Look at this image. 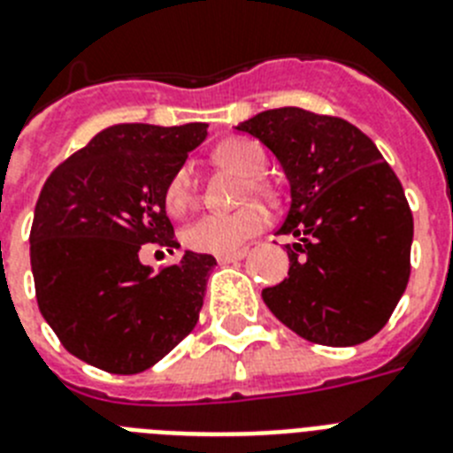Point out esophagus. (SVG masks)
<instances>
[{"instance_id": "34e87169", "label": "esophagus", "mask_w": 453, "mask_h": 453, "mask_svg": "<svg viewBox=\"0 0 453 453\" xmlns=\"http://www.w3.org/2000/svg\"><path fill=\"white\" fill-rule=\"evenodd\" d=\"M246 253H249V250L242 249V250H234V253H227V256H219V257H216V260H219V265H230V262L244 260Z\"/></svg>"}]
</instances>
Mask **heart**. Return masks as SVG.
Segmentation results:
<instances>
[{"label":"heart","mask_w":453,"mask_h":453,"mask_svg":"<svg viewBox=\"0 0 453 453\" xmlns=\"http://www.w3.org/2000/svg\"><path fill=\"white\" fill-rule=\"evenodd\" d=\"M214 158L223 165H230L244 177H250V191L262 193L260 174L267 168V154L262 144L253 138H227L214 150ZM196 200V170L191 163H184L170 174L165 191H163V203L173 216L184 214ZM267 211L260 204H249V207L233 211V214H204L184 230V244L197 253H214V256H227L234 253L256 237L262 227L267 226Z\"/></svg>","instance_id":"1"}]
</instances>
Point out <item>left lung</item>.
<instances>
[{
    "mask_svg": "<svg viewBox=\"0 0 453 453\" xmlns=\"http://www.w3.org/2000/svg\"><path fill=\"white\" fill-rule=\"evenodd\" d=\"M237 131L267 144L290 181L279 234L288 279L262 290L276 318L311 343L359 345L387 325L408 288L412 211L373 140L341 117L265 110Z\"/></svg>",
    "mask_w": 453,
    "mask_h": 453,
    "instance_id": "8db88e82",
    "label": "left lung"
}]
</instances>
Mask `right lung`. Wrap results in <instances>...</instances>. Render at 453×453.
I'll use <instances>...</instances> for the list:
<instances>
[{
  "mask_svg": "<svg viewBox=\"0 0 453 453\" xmlns=\"http://www.w3.org/2000/svg\"><path fill=\"white\" fill-rule=\"evenodd\" d=\"M207 124H115L57 165L29 233L41 315L64 348L117 375L147 371L193 332L216 260L186 250L158 269L144 244L177 249L163 191Z\"/></svg>",
  "mask_w": 453,
  "mask_h": 453,
  "instance_id": "add662e5",
  "label": "right lung"
}]
</instances>
